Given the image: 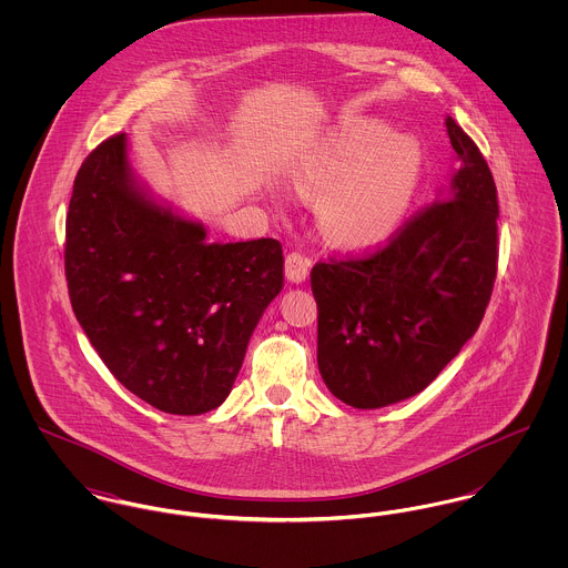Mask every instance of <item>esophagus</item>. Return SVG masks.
Instances as JSON below:
<instances>
[{
	"instance_id": "1",
	"label": "esophagus",
	"mask_w": 568,
	"mask_h": 568,
	"mask_svg": "<svg viewBox=\"0 0 568 568\" xmlns=\"http://www.w3.org/2000/svg\"><path fill=\"white\" fill-rule=\"evenodd\" d=\"M311 266H313L311 257H306V255L300 253V251H291V253L286 255V262H284L286 277H288L291 282H297V284L308 277Z\"/></svg>"
}]
</instances>
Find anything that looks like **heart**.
I'll return each instance as SVG.
<instances>
[{
    "label": "heart",
    "instance_id": "1",
    "mask_svg": "<svg viewBox=\"0 0 568 568\" xmlns=\"http://www.w3.org/2000/svg\"><path fill=\"white\" fill-rule=\"evenodd\" d=\"M424 176L417 140L372 118H347L306 153L302 187L325 192L327 232L345 244L387 241L405 223Z\"/></svg>",
    "mask_w": 568,
    "mask_h": 568
}]
</instances>
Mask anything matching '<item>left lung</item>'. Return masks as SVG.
Wrapping results in <instances>:
<instances>
[{
    "instance_id": "left-lung-1",
    "label": "left lung",
    "mask_w": 568,
    "mask_h": 568,
    "mask_svg": "<svg viewBox=\"0 0 568 568\" xmlns=\"http://www.w3.org/2000/svg\"><path fill=\"white\" fill-rule=\"evenodd\" d=\"M457 172L385 246L327 257L311 271L317 363L356 408L419 394L477 332L498 262L496 185L479 146L448 115Z\"/></svg>"
}]
</instances>
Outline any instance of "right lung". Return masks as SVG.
<instances>
[{
  "instance_id": "obj_1",
  "label": "right lung",
  "mask_w": 568,
  "mask_h": 568,
  "mask_svg": "<svg viewBox=\"0 0 568 568\" xmlns=\"http://www.w3.org/2000/svg\"><path fill=\"white\" fill-rule=\"evenodd\" d=\"M282 268L280 241L205 243L203 225L146 199L124 133L82 162L65 223L70 302L102 363L144 403L174 415L223 405Z\"/></svg>"
}]
</instances>
